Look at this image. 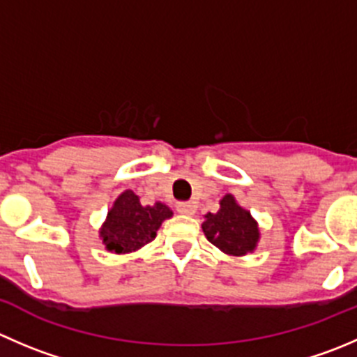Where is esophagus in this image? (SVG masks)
<instances>
[{"label": "esophagus", "instance_id": "esophagus-1", "mask_svg": "<svg viewBox=\"0 0 357 357\" xmlns=\"http://www.w3.org/2000/svg\"><path fill=\"white\" fill-rule=\"evenodd\" d=\"M176 209H178V213L186 214V216H192V214H195L197 206L193 202H178Z\"/></svg>", "mask_w": 357, "mask_h": 357}]
</instances>
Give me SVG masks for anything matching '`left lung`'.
Masks as SVG:
<instances>
[{"mask_svg": "<svg viewBox=\"0 0 357 357\" xmlns=\"http://www.w3.org/2000/svg\"><path fill=\"white\" fill-rule=\"evenodd\" d=\"M202 230L207 241L227 255L244 256L256 249L259 241L258 223L251 213L242 209L234 195L227 193L220 200L218 213H207Z\"/></svg>", "mask_w": 357, "mask_h": 357, "instance_id": "obj_1", "label": "left lung"}]
</instances>
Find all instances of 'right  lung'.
<instances>
[{
  "label": "right lung",
  "mask_w": 357,
  "mask_h": 357,
  "mask_svg": "<svg viewBox=\"0 0 357 357\" xmlns=\"http://www.w3.org/2000/svg\"><path fill=\"white\" fill-rule=\"evenodd\" d=\"M171 216L172 211L165 204L143 206L132 190H126L108 211L99 237L106 249L116 255L137 251L157 237L162 221Z\"/></svg>",
  "instance_id": "add662e5"
}]
</instances>
